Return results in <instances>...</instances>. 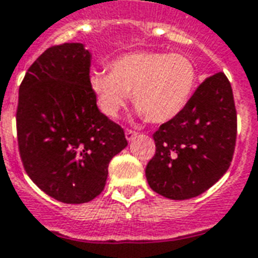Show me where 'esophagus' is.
Instances as JSON below:
<instances>
[{
  "label": "esophagus",
  "instance_id": "esophagus-1",
  "mask_svg": "<svg viewBox=\"0 0 258 258\" xmlns=\"http://www.w3.org/2000/svg\"><path fill=\"white\" fill-rule=\"evenodd\" d=\"M136 135H137V132L132 131V129H126V131H125V136H126V139L129 140V142H131L132 139L136 136Z\"/></svg>",
  "mask_w": 258,
  "mask_h": 258
}]
</instances>
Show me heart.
Returning a JSON list of instances; mask_svg holds the SVG:
<instances>
[{
	"mask_svg": "<svg viewBox=\"0 0 258 258\" xmlns=\"http://www.w3.org/2000/svg\"><path fill=\"white\" fill-rule=\"evenodd\" d=\"M198 82V71L188 56L168 52L123 54L95 73L90 86L103 114L115 118L126 104L127 93L140 115L151 123H165L187 107Z\"/></svg>",
	"mask_w": 258,
	"mask_h": 258,
	"instance_id": "1",
	"label": "heart"
}]
</instances>
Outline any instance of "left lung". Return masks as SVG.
<instances>
[{"mask_svg": "<svg viewBox=\"0 0 258 258\" xmlns=\"http://www.w3.org/2000/svg\"><path fill=\"white\" fill-rule=\"evenodd\" d=\"M155 154L146 168L154 191L181 201L198 197L228 170L236 142L234 95L224 73L209 77L176 118L152 135Z\"/></svg>", "mask_w": 258, "mask_h": 258, "instance_id": "obj_1", "label": "left lung"}]
</instances>
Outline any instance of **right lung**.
<instances>
[{"label": "right lung", "instance_id": "add662e5", "mask_svg": "<svg viewBox=\"0 0 258 258\" xmlns=\"http://www.w3.org/2000/svg\"><path fill=\"white\" fill-rule=\"evenodd\" d=\"M90 53L53 45L30 66L19 88V154L29 177L64 204H85L104 189L108 163L127 146L118 123L96 104Z\"/></svg>", "mask_w": 258, "mask_h": 258}]
</instances>
